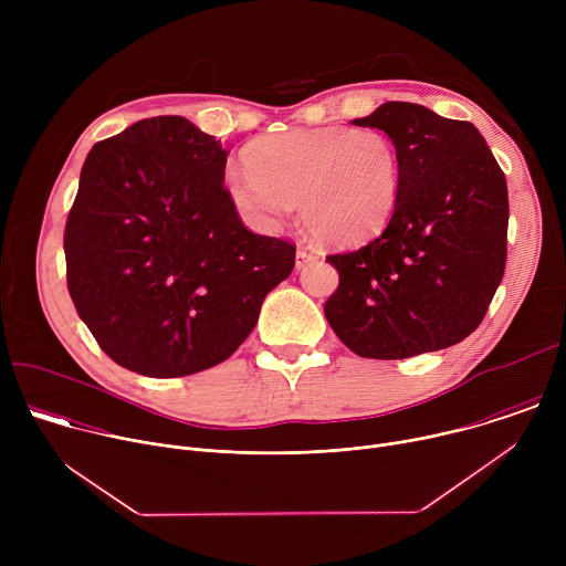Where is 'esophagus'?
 <instances>
[{"label":"esophagus","mask_w":566,"mask_h":566,"mask_svg":"<svg viewBox=\"0 0 566 566\" xmlns=\"http://www.w3.org/2000/svg\"><path fill=\"white\" fill-rule=\"evenodd\" d=\"M313 260H315V253H313L311 249H304V247L297 249V253H295V266H297V269H304V266L311 264Z\"/></svg>","instance_id":"obj_1"}]
</instances>
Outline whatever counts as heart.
<instances>
[{"label": "heart", "instance_id": "1", "mask_svg": "<svg viewBox=\"0 0 566 566\" xmlns=\"http://www.w3.org/2000/svg\"><path fill=\"white\" fill-rule=\"evenodd\" d=\"M247 170L226 175L234 210L273 228L300 206L306 230L325 244L354 247L391 219L400 192V156L380 129L315 127L255 140Z\"/></svg>", "mask_w": 566, "mask_h": 566}]
</instances>
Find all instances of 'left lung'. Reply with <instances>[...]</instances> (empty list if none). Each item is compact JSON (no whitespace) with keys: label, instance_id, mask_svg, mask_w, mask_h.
<instances>
[{"label":"left lung","instance_id":"left-lung-1","mask_svg":"<svg viewBox=\"0 0 566 566\" xmlns=\"http://www.w3.org/2000/svg\"><path fill=\"white\" fill-rule=\"evenodd\" d=\"M382 129L400 156V192L380 237L329 255L340 284L325 302L358 356L412 358L468 338L506 269L509 190L486 138L415 103L352 120Z\"/></svg>","mask_w":566,"mask_h":566}]
</instances>
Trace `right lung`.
I'll return each instance as SVG.
<instances>
[{
    "mask_svg": "<svg viewBox=\"0 0 566 566\" xmlns=\"http://www.w3.org/2000/svg\"><path fill=\"white\" fill-rule=\"evenodd\" d=\"M228 151L188 118H145L87 154L64 228L80 319L151 378L223 363L291 275L295 247L251 232L223 188Z\"/></svg>",
    "mask_w": 566,
    "mask_h": 566,
    "instance_id": "add662e5",
    "label": "right lung"
}]
</instances>
